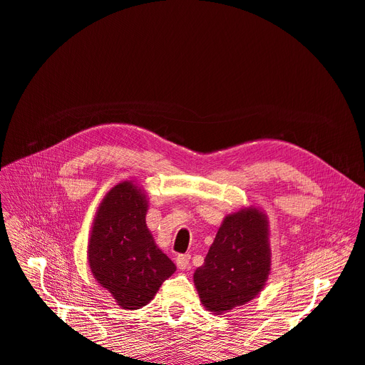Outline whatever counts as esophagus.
<instances>
[{"instance_id": "obj_1", "label": "esophagus", "mask_w": 365, "mask_h": 365, "mask_svg": "<svg viewBox=\"0 0 365 365\" xmlns=\"http://www.w3.org/2000/svg\"><path fill=\"white\" fill-rule=\"evenodd\" d=\"M176 267H178L181 271L189 268L190 267V256H189V254H180V256L176 257Z\"/></svg>"}]
</instances>
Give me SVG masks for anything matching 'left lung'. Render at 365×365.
I'll use <instances>...</instances> for the list:
<instances>
[{
	"label": "left lung",
	"mask_w": 365,
	"mask_h": 365,
	"mask_svg": "<svg viewBox=\"0 0 365 365\" xmlns=\"http://www.w3.org/2000/svg\"><path fill=\"white\" fill-rule=\"evenodd\" d=\"M269 272L268 216L250 205L224 217L193 282L202 306L220 315L256 298Z\"/></svg>",
	"instance_id": "1"
}]
</instances>
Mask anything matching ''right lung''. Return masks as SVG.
Masks as SVG:
<instances>
[{"label":"right lung","instance_id":"add662e5","mask_svg":"<svg viewBox=\"0 0 365 365\" xmlns=\"http://www.w3.org/2000/svg\"><path fill=\"white\" fill-rule=\"evenodd\" d=\"M148 207V196L140 185L118 182L98 205L88 242L94 279L129 311L146 306L176 271L146 225Z\"/></svg>","mask_w":365,"mask_h":365}]
</instances>
